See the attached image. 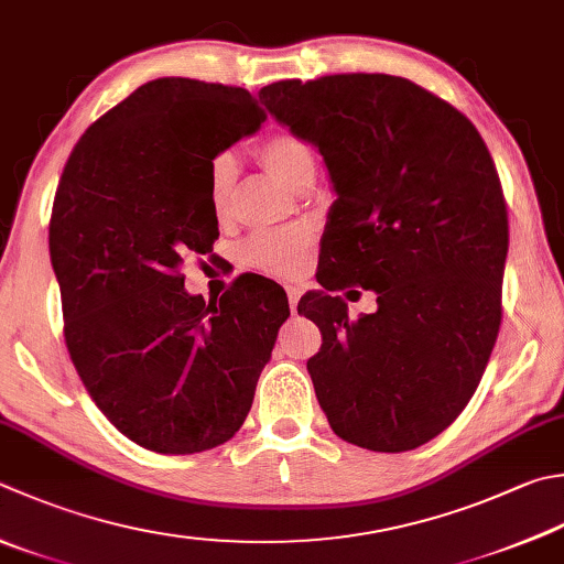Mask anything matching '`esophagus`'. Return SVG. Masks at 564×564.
<instances>
[{"label":"esophagus","mask_w":564,"mask_h":564,"mask_svg":"<svg viewBox=\"0 0 564 564\" xmlns=\"http://www.w3.org/2000/svg\"><path fill=\"white\" fill-rule=\"evenodd\" d=\"M286 300H290V310L296 312V304H300V292H296L294 286H290V290H286Z\"/></svg>","instance_id":"esophagus-1"}]
</instances>
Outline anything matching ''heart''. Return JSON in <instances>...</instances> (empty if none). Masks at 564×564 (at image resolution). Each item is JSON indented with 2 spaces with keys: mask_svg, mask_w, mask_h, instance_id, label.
Wrapping results in <instances>:
<instances>
[{
  "mask_svg": "<svg viewBox=\"0 0 564 564\" xmlns=\"http://www.w3.org/2000/svg\"><path fill=\"white\" fill-rule=\"evenodd\" d=\"M258 156L262 166L278 178V182L292 191H300L306 182L316 176V156L310 144L294 132H272L258 144ZM238 182L236 159L228 152L216 154L208 164V200L216 216H226L232 204ZM310 250V232L274 230L260 232L248 240L246 262L252 268L272 272V274H294L302 268L304 254Z\"/></svg>",
  "mask_w": 564,
  "mask_h": 564,
  "instance_id": "obj_1",
  "label": "heart"
}]
</instances>
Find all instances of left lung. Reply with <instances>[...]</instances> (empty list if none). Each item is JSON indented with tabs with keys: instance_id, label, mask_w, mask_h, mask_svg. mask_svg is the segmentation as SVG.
Masks as SVG:
<instances>
[{
	"instance_id": "8db88e82",
	"label": "left lung",
	"mask_w": 564,
	"mask_h": 564,
	"mask_svg": "<svg viewBox=\"0 0 564 564\" xmlns=\"http://www.w3.org/2000/svg\"><path fill=\"white\" fill-rule=\"evenodd\" d=\"M280 124L314 144L336 200L322 238L324 290L296 312L318 326L306 360L344 442L408 452L444 432L479 388L501 326L508 210L481 134L408 78L341 73L264 85ZM360 283L358 319L330 292Z\"/></svg>"
}]
</instances>
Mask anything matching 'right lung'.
<instances>
[{
    "instance_id": "obj_1",
    "label": "right lung",
    "mask_w": 564,
    "mask_h": 564,
    "mask_svg": "<svg viewBox=\"0 0 564 564\" xmlns=\"http://www.w3.org/2000/svg\"><path fill=\"white\" fill-rule=\"evenodd\" d=\"M264 117L242 88L156 78L95 120L63 169L48 226L63 336L95 405L150 452L228 442L290 316L260 274L218 302L188 294L182 274L218 240L210 159Z\"/></svg>"
}]
</instances>
